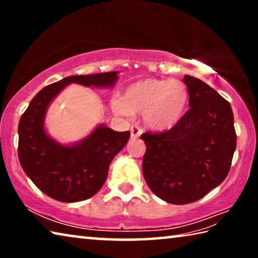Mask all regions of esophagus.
<instances>
[{"instance_id":"34e87169","label":"esophagus","mask_w":258,"mask_h":258,"mask_svg":"<svg viewBox=\"0 0 258 258\" xmlns=\"http://www.w3.org/2000/svg\"><path fill=\"white\" fill-rule=\"evenodd\" d=\"M141 134H142V128L140 127V126L138 125L131 126V135H132V138H139Z\"/></svg>"}]
</instances>
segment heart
I'll return each mask as SVG.
<instances>
[{
	"mask_svg": "<svg viewBox=\"0 0 258 258\" xmlns=\"http://www.w3.org/2000/svg\"><path fill=\"white\" fill-rule=\"evenodd\" d=\"M187 104L189 90L183 82L148 78L128 85L123 99H115L111 106L125 117L143 112V120L150 128L167 131L180 123Z\"/></svg>",
	"mask_w": 258,
	"mask_h": 258,
	"instance_id": "heart-1",
	"label": "heart"
}]
</instances>
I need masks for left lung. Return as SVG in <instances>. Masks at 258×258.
Segmentation results:
<instances>
[{
	"mask_svg": "<svg viewBox=\"0 0 258 258\" xmlns=\"http://www.w3.org/2000/svg\"><path fill=\"white\" fill-rule=\"evenodd\" d=\"M189 106L180 123L163 133H143L142 171L148 186L166 203L190 204L228 176L237 147L230 103L198 78L185 75Z\"/></svg>",
	"mask_w": 258,
	"mask_h": 258,
	"instance_id": "1",
	"label": "left lung"
}]
</instances>
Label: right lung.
<instances>
[{"label": "right lung", "instance_id": "1", "mask_svg": "<svg viewBox=\"0 0 258 258\" xmlns=\"http://www.w3.org/2000/svg\"><path fill=\"white\" fill-rule=\"evenodd\" d=\"M118 72L63 78L42 89L30 101L19 120L18 157L27 176L46 196L62 203L89 199L101 189L109 165L123 149L131 133L116 132L99 125L74 145H61L47 135L44 118L56 95L72 83L94 87H112Z\"/></svg>", "mask_w": 258, "mask_h": 258}]
</instances>
